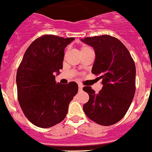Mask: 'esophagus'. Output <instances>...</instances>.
<instances>
[{
  "instance_id": "34e87169",
  "label": "esophagus",
  "mask_w": 152,
  "mask_h": 152,
  "mask_svg": "<svg viewBox=\"0 0 152 152\" xmlns=\"http://www.w3.org/2000/svg\"><path fill=\"white\" fill-rule=\"evenodd\" d=\"M78 87H79V91H82V89H83V86L81 84H79L78 85Z\"/></svg>"
}]
</instances>
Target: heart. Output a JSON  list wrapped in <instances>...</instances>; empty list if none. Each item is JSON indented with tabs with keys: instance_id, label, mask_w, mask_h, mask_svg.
Instances as JSON below:
<instances>
[{
	"instance_id": "obj_1",
	"label": "heart",
	"mask_w": 152,
	"mask_h": 152,
	"mask_svg": "<svg viewBox=\"0 0 152 152\" xmlns=\"http://www.w3.org/2000/svg\"><path fill=\"white\" fill-rule=\"evenodd\" d=\"M88 47H86V46H83V47H82L81 48V50H84V49H86V48H88Z\"/></svg>"
}]
</instances>
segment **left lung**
Returning a JSON list of instances; mask_svg holds the SVG:
<instances>
[{"label": "left lung", "mask_w": 152, "mask_h": 152, "mask_svg": "<svg viewBox=\"0 0 152 152\" xmlns=\"http://www.w3.org/2000/svg\"><path fill=\"white\" fill-rule=\"evenodd\" d=\"M82 42L95 49L91 73L102 79L96 93L90 86L83 91L89 100L83 105L86 116L96 124L110 126L125 116L136 91V65L128 49L119 39L108 35L86 37Z\"/></svg>", "instance_id": "1"}]
</instances>
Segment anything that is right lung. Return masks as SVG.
<instances>
[{
	"label": "right lung",
	"instance_id": "right-lung-1",
	"mask_svg": "<svg viewBox=\"0 0 152 152\" xmlns=\"http://www.w3.org/2000/svg\"><path fill=\"white\" fill-rule=\"evenodd\" d=\"M74 38L45 35L26 50L16 73L17 96L21 109L36 126L49 128L66 117L78 85L57 83L55 73L63 68L64 49Z\"/></svg>",
	"mask_w": 152,
	"mask_h": 152
}]
</instances>
